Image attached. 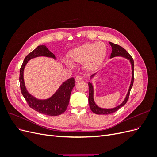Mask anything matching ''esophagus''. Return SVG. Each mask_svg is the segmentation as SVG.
Segmentation results:
<instances>
[{
	"mask_svg": "<svg viewBox=\"0 0 157 157\" xmlns=\"http://www.w3.org/2000/svg\"><path fill=\"white\" fill-rule=\"evenodd\" d=\"M82 80V77L80 76H77V77H75V81L76 82H78Z\"/></svg>",
	"mask_w": 157,
	"mask_h": 157,
	"instance_id": "1",
	"label": "esophagus"
}]
</instances>
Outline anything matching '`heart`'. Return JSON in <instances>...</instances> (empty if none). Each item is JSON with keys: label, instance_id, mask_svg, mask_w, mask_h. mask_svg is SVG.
Returning <instances> with one entry per match:
<instances>
[{"label": "heart", "instance_id": "1", "mask_svg": "<svg viewBox=\"0 0 157 157\" xmlns=\"http://www.w3.org/2000/svg\"><path fill=\"white\" fill-rule=\"evenodd\" d=\"M107 54V46L103 42L85 43L69 52V61L65 63L69 67H71V63H82L84 69L94 71L101 65Z\"/></svg>", "mask_w": 157, "mask_h": 157}]
</instances>
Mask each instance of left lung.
I'll return each instance as SVG.
<instances>
[{
	"mask_svg": "<svg viewBox=\"0 0 157 157\" xmlns=\"http://www.w3.org/2000/svg\"><path fill=\"white\" fill-rule=\"evenodd\" d=\"M109 44L111 46L112 48V52L111 54V57L110 58H115V57L117 56H120V57H123L126 59H127L128 60L130 61V62L131 63L132 65V80H131V82H130V85L129 89H128V93L126 94V96L124 99V101L122 102L121 104L118 105V106L114 107V108H111V109H104V108H101L98 107L96 103L94 101V87L93 85L91 82H88V86H89V96H88V102H89V105L90 107V109H91L92 111L94 113L97 114V115H109V114H111L116 112L117 110H118L121 107H122V106H124L125 104L126 103L127 101L128 100V98H129V95H130V92L131 88L133 86V83H134V59H133L132 57L128 54V52L124 49L122 47H121V46L114 44L113 42H109ZM96 73H95L94 75H92L91 77H90V78H92L95 75Z\"/></svg>",
	"mask_w": 157,
	"mask_h": 157,
	"instance_id": "1",
	"label": "left lung"
}]
</instances>
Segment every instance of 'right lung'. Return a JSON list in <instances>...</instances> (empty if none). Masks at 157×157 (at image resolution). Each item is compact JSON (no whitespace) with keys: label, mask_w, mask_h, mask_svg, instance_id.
Returning <instances> with one entry per match:
<instances>
[{"label":"right lung","mask_w":157,"mask_h":157,"mask_svg":"<svg viewBox=\"0 0 157 157\" xmlns=\"http://www.w3.org/2000/svg\"><path fill=\"white\" fill-rule=\"evenodd\" d=\"M40 56L56 59L55 55L47 48L45 45L38 46L36 48L28 54L25 58L20 68V83L21 92L28 105L33 109L46 115L58 116L63 113L68 107L71 93L75 86V79L73 77H71L63 82L58 90L48 99H39L33 96L26 89L23 79V71L28 61Z\"/></svg>","instance_id":"1"}]
</instances>
